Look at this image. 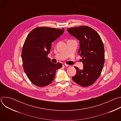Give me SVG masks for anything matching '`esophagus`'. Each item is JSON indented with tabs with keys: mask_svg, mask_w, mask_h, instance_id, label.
<instances>
[{
	"mask_svg": "<svg viewBox=\"0 0 121 121\" xmlns=\"http://www.w3.org/2000/svg\"><path fill=\"white\" fill-rule=\"evenodd\" d=\"M63 66L64 67H68L69 65H68L65 64H63Z\"/></svg>",
	"mask_w": 121,
	"mask_h": 121,
	"instance_id": "1",
	"label": "esophagus"
}]
</instances>
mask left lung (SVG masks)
I'll use <instances>...</instances> for the list:
<instances>
[{
	"label": "left lung",
	"instance_id": "left-lung-1",
	"mask_svg": "<svg viewBox=\"0 0 121 121\" xmlns=\"http://www.w3.org/2000/svg\"><path fill=\"white\" fill-rule=\"evenodd\" d=\"M68 33L79 41L78 53L82 57V69H77L72 80L82 87H88L99 78L104 64V48L99 34L88 26L67 29Z\"/></svg>",
	"mask_w": 121,
	"mask_h": 121
}]
</instances>
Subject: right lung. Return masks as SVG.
I'll return each instance as SVG.
<instances>
[{"instance_id": "1", "label": "right lung", "mask_w": 121, "mask_h": 121, "mask_svg": "<svg viewBox=\"0 0 121 121\" xmlns=\"http://www.w3.org/2000/svg\"><path fill=\"white\" fill-rule=\"evenodd\" d=\"M64 29L37 27L27 36L23 46L22 58L24 71L30 80L38 87L50 84L61 63L54 64L47 56L52 43L63 34Z\"/></svg>"}]
</instances>
